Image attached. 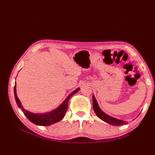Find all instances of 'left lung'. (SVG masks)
Listing matches in <instances>:
<instances>
[{"mask_svg":"<svg viewBox=\"0 0 155 155\" xmlns=\"http://www.w3.org/2000/svg\"><path fill=\"white\" fill-rule=\"evenodd\" d=\"M93 109L95 111L96 114L97 115L100 119H101L102 120H103L108 124H111V125H114V126H122L124 124H126V123L124 121H122V120H120L118 119L115 118V117H113L109 116L106 114L101 111V109L99 108V107L98 105V103H97V101L95 98V97L93 96Z\"/></svg>","mask_w":155,"mask_h":155,"instance_id":"8db88e82","label":"left lung"}]
</instances>
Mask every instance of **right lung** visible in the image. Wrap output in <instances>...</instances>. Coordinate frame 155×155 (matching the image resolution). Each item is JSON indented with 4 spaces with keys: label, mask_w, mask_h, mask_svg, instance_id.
I'll list each match as a JSON object with an SVG mask.
<instances>
[{
    "label": "right lung",
    "mask_w": 155,
    "mask_h": 155,
    "mask_svg": "<svg viewBox=\"0 0 155 155\" xmlns=\"http://www.w3.org/2000/svg\"><path fill=\"white\" fill-rule=\"evenodd\" d=\"M78 90H79V88L77 89V90H74L72 93L70 94V95L67 97V98L65 100L64 103L56 109L53 110V111H52L51 112L46 113V114H36L27 111V110L25 109L22 107V106L21 105L20 101H19V99H18L16 95V85H15V83L14 86L15 98L18 107L22 110V112L24 113V114L25 115V116L27 117L31 122H33V124H35L36 125L40 126H50L60 121V120L64 118V115L68 109V101H69L70 97L72 96L74 94L78 92Z\"/></svg>",
    "instance_id": "right-lung-1"
}]
</instances>
